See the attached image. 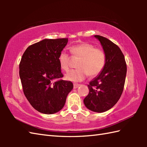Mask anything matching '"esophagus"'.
Here are the masks:
<instances>
[{"label": "esophagus", "instance_id": "obj_1", "mask_svg": "<svg viewBox=\"0 0 147 147\" xmlns=\"http://www.w3.org/2000/svg\"><path fill=\"white\" fill-rule=\"evenodd\" d=\"M80 84H78V83H74L73 84V87H74V89H76V88H77L78 87H79L80 86Z\"/></svg>", "mask_w": 147, "mask_h": 147}]
</instances>
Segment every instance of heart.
Returning <instances> with one entry per match:
<instances>
[{
  "label": "heart",
  "instance_id": "heart-1",
  "mask_svg": "<svg viewBox=\"0 0 147 147\" xmlns=\"http://www.w3.org/2000/svg\"><path fill=\"white\" fill-rule=\"evenodd\" d=\"M74 57H80L78 68L65 74V78L72 82H81L88 76L95 77L104 69L106 63V54L102 49L96 48L89 43H82L70 48ZM71 57L66 52L62 51L58 57L59 65L62 70L67 71L69 69Z\"/></svg>",
  "mask_w": 147,
  "mask_h": 147
}]
</instances>
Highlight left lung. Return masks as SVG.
Masks as SVG:
<instances>
[{
  "instance_id": "left-lung-1",
  "label": "left lung",
  "mask_w": 147,
  "mask_h": 147,
  "mask_svg": "<svg viewBox=\"0 0 147 147\" xmlns=\"http://www.w3.org/2000/svg\"><path fill=\"white\" fill-rule=\"evenodd\" d=\"M100 42L106 54V63L99 75L90 82L89 93L83 100L89 110L104 112L119 100L125 83L127 66L121 50L111 40L95 35Z\"/></svg>"
}]
</instances>
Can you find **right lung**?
<instances>
[{"instance_id":"add662e5","label":"right lung","mask_w":147,"mask_h":147,"mask_svg":"<svg viewBox=\"0 0 147 147\" xmlns=\"http://www.w3.org/2000/svg\"><path fill=\"white\" fill-rule=\"evenodd\" d=\"M68 38L44 39L29 46L20 63V76L24 94L32 107L52 114L63 108L73 84L62 80L58 61Z\"/></svg>"}]
</instances>
